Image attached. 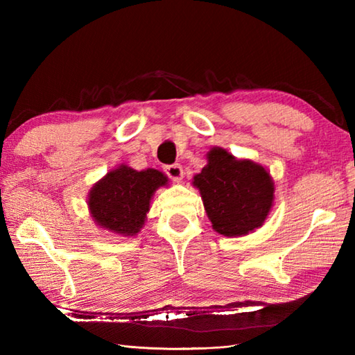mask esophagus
<instances>
[{"instance_id": "obj_1", "label": "esophagus", "mask_w": 355, "mask_h": 355, "mask_svg": "<svg viewBox=\"0 0 355 355\" xmlns=\"http://www.w3.org/2000/svg\"><path fill=\"white\" fill-rule=\"evenodd\" d=\"M164 172H166V175H168L171 180H173V182L180 183L183 180V168H182V164L175 163V164L164 166Z\"/></svg>"}]
</instances>
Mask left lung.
<instances>
[{
  "label": "left lung",
  "instance_id": "8db88e82",
  "mask_svg": "<svg viewBox=\"0 0 355 355\" xmlns=\"http://www.w3.org/2000/svg\"><path fill=\"white\" fill-rule=\"evenodd\" d=\"M193 186L212 227L224 236H243L261 227L275 200L268 171L252 160H238L223 148L209 150Z\"/></svg>",
  "mask_w": 355,
  "mask_h": 355
}]
</instances>
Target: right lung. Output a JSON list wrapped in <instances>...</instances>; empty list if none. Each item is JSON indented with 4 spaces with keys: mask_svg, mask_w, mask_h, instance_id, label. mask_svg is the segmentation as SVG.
Here are the masks:
<instances>
[{
    "mask_svg": "<svg viewBox=\"0 0 355 355\" xmlns=\"http://www.w3.org/2000/svg\"><path fill=\"white\" fill-rule=\"evenodd\" d=\"M168 177L157 169L135 171L120 164L99 180L88 193V209L102 229L122 236L137 235L149 212V202Z\"/></svg>",
    "mask_w": 355,
    "mask_h": 355,
    "instance_id": "1",
    "label": "right lung"
}]
</instances>
